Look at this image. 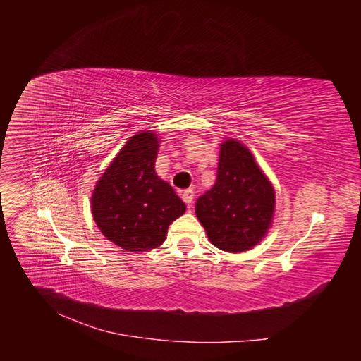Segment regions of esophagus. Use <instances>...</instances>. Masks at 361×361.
Masks as SVG:
<instances>
[{"instance_id":"1","label":"esophagus","mask_w":361,"mask_h":361,"mask_svg":"<svg viewBox=\"0 0 361 361\" xmlns=\"http://www.w3.org/2000/svg\"><path fill=\"white\" fill-rule=\"evenodd\" d=\"M180 197H182V200L188 204V207H191L192 206V199H194V192H192V190L191 188H188V190H183L182 192H180Z\"/></svg>"}]
</instances>
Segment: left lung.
<instances>
[{
  "label": "left lung",
  "mask_w": 361,
  "mask_h": 361,
  "mask_svg": "<svg viewBox=\"0 0 361 361\" xmlns=\"http://www.w3.org/2000/svg\"><path fill=\"white\" fill-rule=\"evenodd\" d=\"M276 190L251 150L226 138L220 147L216 180L195 203V215L212 245L228 253L256 247L274 220Z\"/></svg>",
  "instance_id": "obj_1"
}]
</instances>
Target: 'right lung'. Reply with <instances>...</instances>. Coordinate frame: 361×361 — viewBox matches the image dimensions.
Listing matches in <instances>:
<instances>
[{
	"label": "right lung",
	"instance_id": "1",
	"mask_svg": "<svg viewBox=\"0 0 361 361\" xmlns=\"http://www.w3.org/2000/svg\"><path fill=\"white\" fill-rule=\"evenodd\" d=\"M159 135L130 137L96 182L92 215L106 239L126 251H149L166 241L169 226L187 206L155 171Z\"/></svg>",
	"mask_w": 361,
	"mask_h": 361
}]
</instances>
